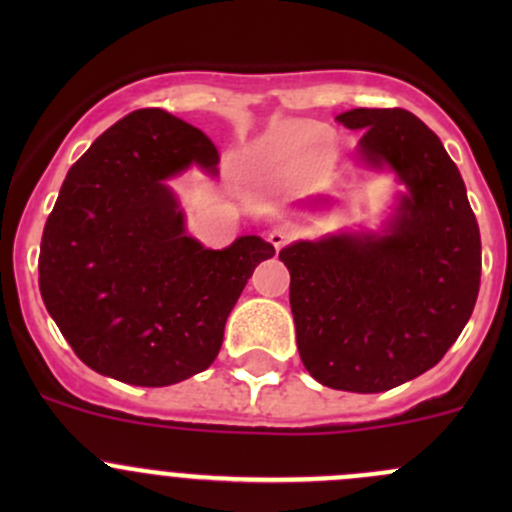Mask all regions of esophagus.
<instances>
[{"label": "esophagus", "mask_w": 512, "mask_h": 512, "mask_svg": "<svg viewBox=\"0 0 512 512\" xmlns=\"http://www.w3.org/2000/svg\"><path fill=\"white\" fill-rule=\"evenodd\" d=\"M267 240H270V245L275 247V250H282V247L292 240V230H287V227H272Z\"/></svg>", "instance_id": "obj_1"}]
</instances>
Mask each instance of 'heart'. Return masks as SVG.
Here are the masks:
<instances>
[{
    "instance_id": "heart-1",
    "label": "heart",
    "mask_w": 512,
    "mask_h": 512,
    "mask_svg": "<svg viewBox=\"0 0 512 512\" xmlns=\"http://www.w3.org/2000/svg\"><path fill=\"white\" fill-rule=\"evenodd\" d=\"M294 138H302V141H317V138H322V128H319L317 123H309V121L285 123V126H280L275 133H270V136L255 148V156H270V153H275L277 148L285 146L289 141H294Z\"/></svg>"
}]
</instances>
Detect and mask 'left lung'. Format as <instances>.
<instances>
[{
  "label": "left lung",
  "instance_id": "1",
  "mask_svg": "<svg viewBox=\"0 0 512 512\" xmlns=\"http://www.w3.org/2000/svg\"><path fill=\"white\" fill-rule=\"evenodd\" d=\"M337 121L366 131L356 160L391 170L404 193L379 232L297 240L280 260L304 369L329 389L379 394L436 366L463 332L480 232L456 163L414 113L352 108Z\"/></svg>",
  "mask_w": 512,
  "mask_h": 512
}]
</instances>
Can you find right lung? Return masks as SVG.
I'll return each mask as SVG.
<instances>
[{"label":"right lung","mask_w":512,"mask_h":512,"mask_svg":"<svg viewBox=\"0 0 512 512\" xmlns=\"http://www.w3.org/2000/svg\"><path fill=\"white\" fill-rule=\"evenodd\" d=\"M218 148L190 123L143 108L91 143L46 220L39 289L86 366L133 386L205 371L255 267L275 255L257 235L208 250L188 235L170 178L218 175Z\"/></svg>","instance_id":"obj_1"}]
</instances>
